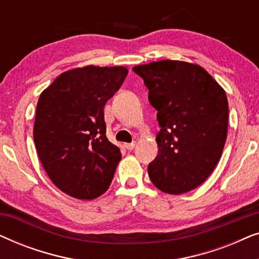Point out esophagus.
I'll return each instance as SVG.
<instances>
[{"instance_id": "esophagus-1", "label": "esophagus", "mask_w": 259, "mask_h": 259, "mask_svg": "<svg viewBox=\"0 0 259 259\" xmlns=\"http://www.w3.org/2000/svg\"><path fill=\"white\" fill-rule=\"evenodd\" d=\"M134 146H136V143H130V144H123V147L126 148V150H128V151H131V150H133L134 148Z\"/></svg>"}]
</instances>
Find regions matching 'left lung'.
I'll return each mask as SVG.
<instances>
[{
  "label": "left lung",
  "mask_w": 259,
  "mask_h": 259,
  "mask_svg": "<svg viewBox=\"0 0 259 259\" xmlns=\"http://www.w3.org/2000/svg\"><path fill=\"white\" fill-rule=\"evenodd\" d=\"M160 126L158 154L148 165L155 187L169 194L203 184L222 157L228 134L225 91L203 67L162 60L136 66Z\"/></svg>",
  "instance_id": "8db88e82"
}]
</instances>
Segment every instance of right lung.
<instances>
[{
  "label": "right lung",
  "mask_w": 259,
  "mask_h": 259,
  "mask_svg": "<svg viewBox=\"0 0 259 259\" xmlns=\"http://www.w3.org/2000/svg\"><path fill=\"white\" fill-rule=\"evenodd\" d=\"M127 74L125 67L70 69L41 93L34 143L42 166L62 192L91 200L111 185L121 153L106 137L104 107Z\"/></svg>",
  "instance_id": "add662e5"
}]
</instances>
